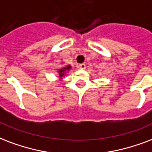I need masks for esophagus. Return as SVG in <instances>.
<instances>
[{
  "instance_id": "esophagus-1",
  "label": "esophagus",
  "mask_w": 152,
  "mask_h": 152,
  "mask_svg": "<svg viewBox=\"0 0 152 152\" xmlns=\"http://www.w3.org/2000/svg\"><path fill=\"white\" fill-rule=\"evenodd\" d=\"M78 67H79L80 69L84 70V69H86V64H84V63H81V64H79V65H78Z\"/></svg>"
}]
</instances>
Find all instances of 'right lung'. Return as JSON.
Returning a JSON list of instances; mask_svg holds the SVG:
<instances>
[{"mask_svg": "<svg viewBox=\"0 0 152 152\" xmlns=\"http://www.w3.org/2000/svg\"><path fill=\"white\" fill-rule=\"evenodd\" d=\"M69 69H70V66H66V67L63 68V69H60V70H58V73H59L60 77H62V76H63V75H64V73H65L66 70H69Z\"/></svg>", "mask_w": 152, "mask_h": 152, "instance_id": "obj_1", "label": "right lung"}]
</instances>
